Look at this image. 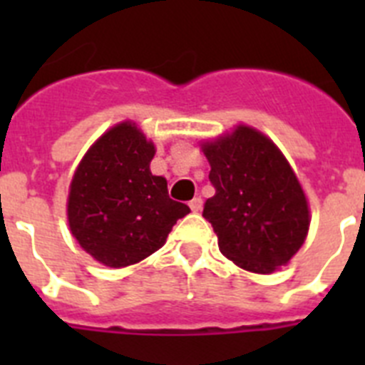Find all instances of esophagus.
<instances>
[{
  "label": "esophagus",
  "instance_id": "obj_1",
  "mask_svg": "<svg viewBox=\"0 0 365 365\" xmlns=\"http://www.w3.org/2000/svg\"><path fill=\"white\" fill-rule=\"evenodd\" d=\"M190 208H192L193 214H197V212L202 208V199L201 197H193L192 201H190Z\"/></svg>",
  "mask_w": 365,
  "mask_h": 365
}]
</instances>
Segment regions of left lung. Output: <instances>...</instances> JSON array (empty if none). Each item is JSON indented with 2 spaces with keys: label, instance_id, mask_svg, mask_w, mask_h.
<instances>
[{
  "label": "left lung",
  "instance_id": "obj_1",
  "mask_svg": "<svg viewBox=\"0 0 365 365\" xmlns=\"http://www.w3.org/2000/svg\"><path fill=\"white\" fill-rule=\"evenodd\" d=\"M202 151L215 190L202 217L212 222L222 256L257 274L285 265L307 237L309 206L282 151L247 125Z\"/></svg>",
  "mask_w": 365,
  "mask_h": 365
}]
</instances>
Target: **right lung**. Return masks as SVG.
<instances>
[{
	"mask_svg": "<svg viewBox=\"0 0 365 365\" xmlns=\"http://www.w3.org/2000/svg\"><path fill=\"white\" fill-rule=\"evenodd\" d=\"M155 146L135 124L122 122L96 140L74 172L67 217L80 247L120 269L159 250L190 208L151 175Z\"/></svg>",
	"mask_w": 365,
	"mask_h": 365,
	"instance_id": "obj_1",
	"label": "right lung"
}]
</instances>
